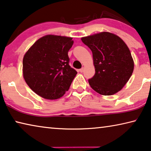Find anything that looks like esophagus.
Listing matches in <instances>:
<instances>
[{
	"label": "esophagus",
	"instance_id": "34e87169",
	"mask_svg": "<svg viewBox=\"0 0 151 151\" xmlns=\"http://www.w3.org/2000/svg\"><path fill=\"white\" fill-rule=\"evenodd\" d=\"M83 70H84V69H83V68H81V69H80V71L81 73H82V72H83Z\"/></svg>",
	"mask_w": 151,
	"mask_h": 151
}]
</instances>
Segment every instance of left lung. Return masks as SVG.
<instances>
[{
	"label": "left lung",
	"instance_id": "obj_1",
	"mask_svg": "<svg viewBox=\"0 0 151 151\" xmlns=\"http://www.w3.org/2000/svg\"><path fill=\"white\" fill-rule=\"evenodd\" d=\"M82 41L93 57L95 74L88 80L90 87L105 96L121 90L134 70V61L126 43L119 36L105 32L83 37Z\"/></svg>",
	"mask_w": 151,
	"mask_h": 151
}]
</instances>
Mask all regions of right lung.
<instances>
[{"instance_id":"right-lung-1","label":"right lung","mask_w":151,"mask_h":151,"mask_svg":"<svg viewBox=\"0 0 151 151\" xmlns=\"http://www.w3.org/2000/svg\"><path fill=\"white\" fill-rule=\"evenodd\" d=\"M69 37L47 35L38 39L25 53L23 74L29 87L46 99L61 98L69 90L77 71L69 66Z\"/></svg>"}]
</instances>
